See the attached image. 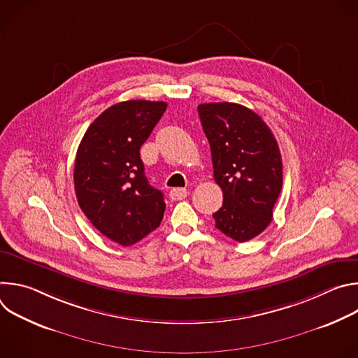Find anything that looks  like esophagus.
Listing matches in <instances>:
<instances>
[{"mask_svg": "<svg viewBox=\"0 0 358 358\" xmlns=\"http://www.w3.org/2000/svg\"><path fill=\"white\" fill-rule=\"evenodd\" d=\"M187 194H188V191L185 188H173L170 191V198L174 201H181L187 196Z\"/></svg>", "mask_w": 358, "mask_h": 358, "instance_id": "obj_1", "label": "esophagus"}]
</instances>
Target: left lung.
Masks as SVG:
<instances>
[{
    "label": "left lung",
    "instance_id": "8db88e82",
    "mask_svg": "<svg viewBox=\"0 0 358 358\" xmlns=\"http://www.w3.org/2000/svg\"><path fill=\"white\" fill-rule=\"evenodd\" d=\"M213 156L214 180L224 194L213 214L215 228L238 242L258 236L271 224L282 189V156L278 141L250 109L220 101L198 106Z\"/></svg>",
    "mask_w": 358,
    "mask_h": 358
}]
</instances>
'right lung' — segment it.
<instances>
[{"label": "right lung", "mask_w": 358, "mask_h": 358, "mask_svg": "<svg viewBox=\"0 0 358 358\" xmlns=\"http://www.w3.org/2000/svg\"><path fill=\"white\" fill-rule=\"evenodd\" d=\"M166 109V101H120L94 119L78 147L79 207L99 232L123 246L147 236L164 217V195L148 184L140 147Z\"/></svg>", "instance_id": "add662e5"}]
</instances>
